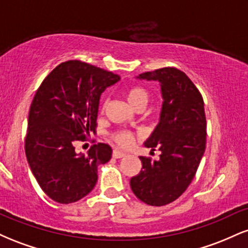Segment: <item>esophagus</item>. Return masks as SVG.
Wrapping results in <instances>:
<instances>
[{"instance_id":"1","label":"esophagus","mask_w":248,"mask_h":248,"mask_svg":"<svg viewBox=\"0 0 248 248\" xmlns=\"http://www.w3.org/2000/svg\"><path fill=\"white\" fill-rule=\"evenodd\" d=\"M124 156H126V153L121 152V150H118V149L113 150V157L114 158H122Z\"/></svg>"}]
</instances>
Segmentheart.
<instances>
[{
	"label": "heart",
	"instance_id": "b5f03b06",
	"mask_svg": "<svg viewBox=\"0 0 248 248\" xmlns=\"http://www.w3.org/2000/svg\"><path fill=\"white\" fill-rule=\"evenodd\" d=\"M126 98L128 102H129L134 108L139 106L146 107V105L148 104V99H149V94H148L147 91L142 86L133 85V86H129L127 88ZM105 107H106V104L104 102L101 106V112H104ZM110 139H112V141H114L118 146L128 147L133 143L134 134L132 132H129V130L119 129L110 134Z\"/></svg>",
	"mask_w": 248,
	"mask_h": 248
}]
</instances>
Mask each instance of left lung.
<instances>
[{"label":"left lung","mask_w":248,"mask_h":248,"mask_svg":"<svg viewBox=\"0 0 248 248\" xmlns=\"http://www.w3.org/2000/svg\"><path fill=\"white\" fill-rule=\"evenodd\" d=\"M138 78L161 85L160 122L146 142L147 148H157L161 155L158 161L141 156L142 169L130 178V187L143 203L163 206L187 189L205 152L204 101L191 79L176 67L144 72Z\"/></svg>","instance_id":"obj_1"}]
</instances>
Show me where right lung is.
<instances>
[{"label":"right lung","mask_w":248,"mask_h":248,"mask_svg":"<svg viewBox=\"0 0 248 248\" xmlns=\"http://www.w3.org/2000/svg\"><path fill=\"white\" fill-rule=\"evenodd\" d=\"M120 77L81 61L55 67L33 96L24 149L39 186L61 204L75 203L98 181V166L112 157L106 143L93 144L87 155L76 153L75 142L95 133L101 93Z\"/></svg>","instance_id":"1"}]
</instances>
